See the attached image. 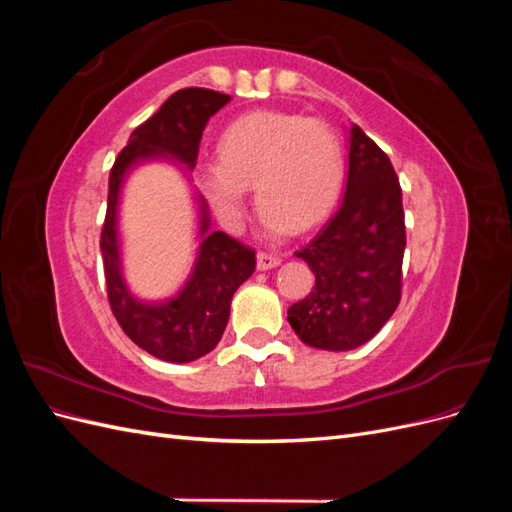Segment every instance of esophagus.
Segmentation results:
<instances>
[{
	"mask_svg": "<svg viewBox=\"0 0 512 512\" xmlns=\"http://www.w3.org/2000/svg\"><path fill=\"white\" fill-rule=\"evenodd\" d=\"M277 265H280V258L273 256V254L260 252V254L256 256V267H258V271H269V269H275Z\"/></svg>",
	"mask_w": 512,
	"mask_h": 512,
	"instance_id": "esophagus-1",
	"label": "esophagus"
}]
</instances>
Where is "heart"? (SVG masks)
<instances>
[{
	"mask_svg": "<svg viewBox=\"0 0 512 512\" xmlns=\"http://www.w3.org/2000/svg\"><path fill=\"white\" fill-rule=\"evenodd\" d=\"M344 179L337 134L324 121L286 113H247L218 141L205 192L218 218L235 228L250 185L271 232L312 228L335 203Z\"/></svg>",
	"mask_w": 512,
	"mask_h": 512,
	"instance_id": "1",
	"label": "heart"
}]
</instances>
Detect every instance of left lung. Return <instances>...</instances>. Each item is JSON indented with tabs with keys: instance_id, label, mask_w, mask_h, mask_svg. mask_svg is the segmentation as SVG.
Returning a JSON list of instances; mask_svg holds the SVG:
<instances>
[{
	"instance_id": "1",
	"label": "left lung",
	"mask_w": 512,
	"mask_h": 512,
	"mask_svg": "<svg viewBox=\"0 0 512 512\" xmlns=\"http://www.w3.org/2000/svg\"><path fill=\"white\" fill-rule=\"evenodd\" d=\"M404 250V207L393 164L352 123L342 203L294 252L316 277L312 292L288 309L301 342L331 352L369 342L399 305Z\"/></svg>"
}]
</instances>
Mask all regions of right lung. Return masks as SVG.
<instances>
[{
    "mask_svg": "<svg viewBox=\"0 0 512 512\" xmlns=\"http://www.w3.org/2000/svg\"><path fill=\"white\" fill-rule=\"evenodd\" d=\"M228 102L230 96L213 89L177 91L132 132L108 177L106 220L100 237L108 303L123 333L138 348L168 363H192L218 346L228 324L232 294L256 269L254 250L222 230H211L205 198L194 192L198 247L190 275L170 297L145 301L136 297L123 277L121 194L134 170L147 162L177 164L188 175L196 166L207 121ZM188 181H192L190 175Z\"/></svg>",
    "mask_w": 512,
    "mask_h": 512,
    "instance_id": "1",
    "label": "right lung"
}]
</instances>
